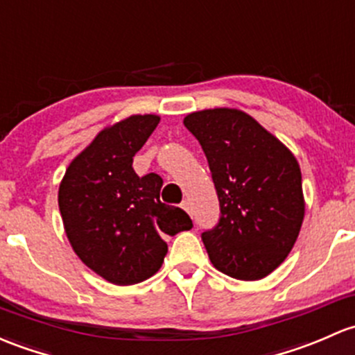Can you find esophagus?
<instances>
[{"mask_svg":"<svg viewBox=\"0 0 355 355\" xmlns=\"http://www.w3.org/2000/svg\"><path fill=\"white\" fill-rule=\"evenodd\" d=\"M180 206H182V209H184V211H187L189 214H192V207H190V202H189V200H184V202H182Z\"/></svg>","mask_w":355,"mask_h":355,"instance_id":"34e87169","label":"esophagus"}]
</instances>
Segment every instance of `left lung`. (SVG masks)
<instances>
[{
    "label": "left lung",
    "instance_id": "left-lung-1",
    "mask_svg": "<svg viewBox=\"0 0 355 355\" xmlns=\"http://www.w3.org/2000/svg\"><path fill=\"white\" fill-rule=\"evenodd\" d=\"M184 124L202 146L221 218L204 231L212 266L259 281L281 266L304 219L301 168L284 143L240 109L192 112Z\"/></svg>",
    "mask_w": 355,
    "mask_h": 355
}]
</instances>
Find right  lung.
<instances>
[{"label": "right lung", "mask_w": 355, "mask_h": 355, "mask_svg": "<svg viewBox=\"0 0 355 355\" xmlns=\"http://www.w3.org/2000/svg\"><path fill=\"white\" fill-rule=\"evenodd\" d=\"M159 122L136 114L107 125L66 168L58 202L74 253L105 281L143 282L162 267L163 236L189 231V214L159 200V175L134 171L132 158Z\"/></svg>", "instance_id": "right-lung-1"}]
</instances>
